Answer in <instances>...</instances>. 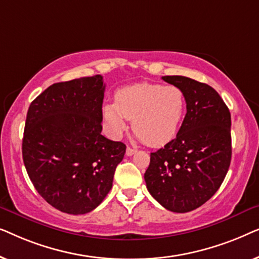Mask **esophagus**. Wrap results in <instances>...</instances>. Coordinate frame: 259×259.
I'll use <instances>...</instances> for the list:
<instances>
[{"label":"esophagus","mask_w":259,"mask_h":259,"mask_svg":"<svg viewBox=\"0 0 259 259\" xmlns=\"http://www.w3.org/2000/svg\"><path fill=\"white\" fill-rule=\"evenodd\" d=\"M137 152V150H134V148H132V147H127L126 148V155H128V157H131V155H133L134 153H136Z\"/></svg>","instance_id":"34e87169"}]
</instances>
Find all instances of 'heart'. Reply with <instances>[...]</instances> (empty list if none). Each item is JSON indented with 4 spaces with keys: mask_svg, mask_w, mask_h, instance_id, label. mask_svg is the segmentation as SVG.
<instances>
[{
    "mask_svg": "<svg viewBox=\"0 0 259 259\" xmlns=\"http://www.w3.org/2000/svg\"><path fill=\"white\" fill-rule=\"evenodd\" d=\"M186 95L182 88L140 82L115 92L114 102L102 106V118L113 136L125 131L132 120L137 137L150 146H161L178 134L186 114Z\"/></svg>",
    "mask_w": 259,
    "mask_h": 259,
    "instance_id": "heart-1",
    "label": "heart"
}]
</instances>
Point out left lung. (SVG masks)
<instances>
[{"label":"left lung","instance_id":"left-lung-1","mask_svg":"<svg viewBox=\"0 0 259 259\" xmlns=\"http://www.w3.org/2000/svg\"><path fill=\"white\" fill-rule=\"evenodd\" d=\"M186 95V115L178 134L151 153L145 182L166 210H196L221 187L231 162V114L217 92L180 75L162 76Z\"/></svg>","mask_w":259,"mask_h":259}]
</instances>
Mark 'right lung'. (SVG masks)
<instances>
[{"instance_id": "right-lung-1", "label": "right lung", "mask_w": 259, "mask_h": 259, "mask_svg": "<svg viewBox=\"0 0 259 259\" xmlns=\"http://www.w3.org/2000/svg\"><path fill=\"white\" fill-rule=\"evenodd\" d=\"M101 75L49 86L31 102L22 140L27 173L38 194L59 211L84 214L112 189L126 145L101 134Z\"/></svg>"}]
</instances>
